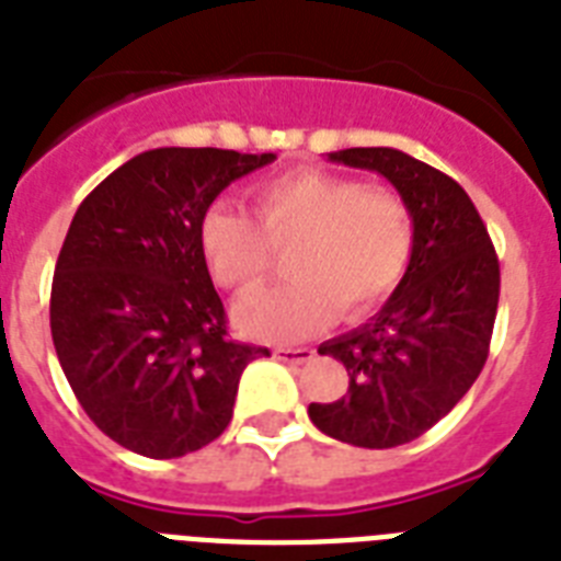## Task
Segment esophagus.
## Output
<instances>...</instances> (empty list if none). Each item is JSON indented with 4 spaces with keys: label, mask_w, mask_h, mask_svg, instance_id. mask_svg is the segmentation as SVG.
<instances>
[{
    "label": "esophagus",
    "mask_w": 561,
    "mask_h": 561,
    "mask_svg": "<svg viewBox=\"0 0 561 561\" xmlns=\"http://www.w3.org/2000/svg\"><path fill=\"white\" fill-rule=\"evenodd\" d=\"M273 357L282 359V363H308L313 357L311 348H276Z\"/></svg>",
    "instance_id": "obj_1"
}]
</instances>
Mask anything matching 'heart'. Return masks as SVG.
<instances>
[{
    "mask_svg": "<svg viewBox=\"0 0 561 561\" xmlns=\"http://www.w3.org/2000/svg\"><path fill=\"white\" fill-rule=\"evenodd\" d=\"M256 225L230 204L198 221V244L221 288L248 294L271 267L267 244H288L279 288L241 299L236 322L259 340H299L336 317L359 320L383 305L414 256V221L391 190L322 170L285 172L250 193Z\"/></svg>",
    "mask_w": 561,
    "mask_h": 561,
    "instance_id": "obj_1",
    "label": "heart"
}]
</instances>
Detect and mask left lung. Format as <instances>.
Listing matches in <instances>:
<instances>
[{
	"label": "left lung",
	"mask_w": 561,
	"mask_h": 561,
	"mask_svg": "<svg viewBox=\"0 0 561 561\" xmlns=\"http://www.w3.org/2000/svg\"><path fill=\"white\" fill-rule=\"evenodd\" d=\"M328 161L383 175L414 221V256L398 290L359 328L320 345L348 371V391L311 403L328 438L391 449L432 430L486 363L499 308V259L461 184L391 147L340 149Z\"/></svg>",
	"instance_id": "obj_1"
}]
</instances>
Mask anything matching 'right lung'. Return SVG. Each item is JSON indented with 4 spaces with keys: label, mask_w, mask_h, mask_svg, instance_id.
Segmentation results:
<instances>
[{
    "label": "right lung",
    "mask_w": 561,
    "mask_h": 561,
    "mask_svg": "<svg viewBox=\"0 0 561 561\" xmlns=\"http://www.w3.org/2000/svg\"><path fill=\"white\" fill-rule=\"evenodd\" d=\"M273 152L161 147L77 207L51 285V336L94 426L131 453L181 458L233 417L239 377L267 348L227 334L198 221Z\"/></svg>",
    "instance_id": "obj_1"
}]
</instances>
